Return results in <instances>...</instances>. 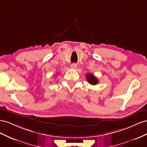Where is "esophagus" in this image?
<instances>
[{
    "instance_id": "1",
    "label": "esophagus",
    "mask_w": 147,
    "mask_h": 147,
    "mask_svg": "<svg viewBox=\"0 0 147 147\" xmlns=\"http://www.w3.org/2000/svg\"><path fill=\"white\" fill-rule=\"evenodd\" d=\"M70 68H71V69H76V68H77V65H76V63L71 64V65H70Z\"/></svg>"
}]
</instances>
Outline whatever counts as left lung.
<instances>
[{
    "label": "left lung",
    "instance_id": "1",
    "mask_svg": "<svg viewBox=\"0 0 147 147\" xmlns=\"http://www.w3.org/2000/svg\"><path fill=\"white\" fill-rule=\"evenodd\" d=\"M86 78H87V81L92 85H96L98 83V80L94 76L93 74H86Z\"/></svg>",
    "mask_w": 147,
    "mask_h": 147
}]
</instances>
